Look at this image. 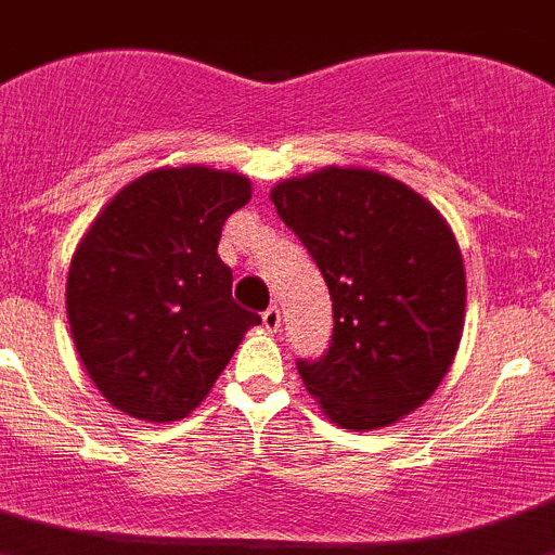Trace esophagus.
Returning a JSON list of instances; mask_svg holds the SVG:
<instances>
[{
  "label": "esophagus",
  "mask_w": 555,
  "mask_h": 555,
  "mask_svg": "<svg viewBox=\"0 0 555 555\" xmlns=\"http://www.w3.org/2000/svg\"><path fill=\"white\" fill-rule=\"evenodd\" d=\"M262 325H266V331L276 333L279 325H282V311H279L276 306H271V309L262 311Z\"/></svg>",
  "instance_id": "34e87169"
}]
</instances>
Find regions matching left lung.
<instances>
[{"mask_svg": "<svg viewBox=\"0 0 555 555\" xmlns=\"http://www.w3.org/2000/svg\"><path fill=\"white\" fill-rule=\"evenodd\" d=\"M333 300V341L300 360L306 390L349 431H374L423 406L459 352L466 271L448 219L403 181L327 168L271 190Z\"/></svg>", "mask_w": 555, "mask_h": 555, "instance_id": "obj_1", "label": "left lung"}]
</instances>
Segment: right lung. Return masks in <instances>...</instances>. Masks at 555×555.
<instances>
[{
	"label": "right lung",
	"instance_id": "obj_1",
	"mask_svg": "<svg viewBox=\"0 0 555 555\" xmlns=\"http://www.w3.org/2000/svg\"><path fill=\"white\" fill-rule=\"evenodd\" d=\"M251 181L208 165L157 168L96 214L67 271L75 349L100 396L134 421L173 423L211 392L260 317L233 300L222 224Z\"/></svg>",
	"mask_w": 555,
	"mask_h": 555
}]
</instances>
